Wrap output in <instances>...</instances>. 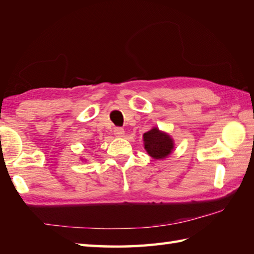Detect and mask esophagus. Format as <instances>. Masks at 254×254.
I'll use <instances>...</instances> for the list:
<instances>
[{
    "label": "esophagus",
    "mask_w": 254,
    "mask_h": 254,
    "mask_svg": "<svg viewBox=\"0 0 254 254\" xmlns=\"http://www.w3.org/2000/svg\"><path fill=\"white\" fill-rule=\"evenodd\" d=\"M124 133H125V131H124V129L122 127H115L114 128V134L117 137H123Z\"/></svg>",
    "instance_id": "1"
}]
</instances>
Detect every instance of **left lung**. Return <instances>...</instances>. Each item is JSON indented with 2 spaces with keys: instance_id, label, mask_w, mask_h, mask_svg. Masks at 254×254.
Masks as SVG:
<instances>
[{
  "instance_id": "8db88e82",
  "label": "left lung",
  "mask_w": 254,
  "mask_h": 254,
  "mask_svg": "<svg viewBox=\"0 0 254 254\" xmlns=\"http://www.w3.org/2000/svg\"><path fill=\"white\" fill-rule=\"evenodd\" d=\"M144 148L146 152L154 159H165L171 154L174 148L173 139L168 134L161 132L157 128L151 129L143 134Z\"/></svg>"
}]
</instances>
